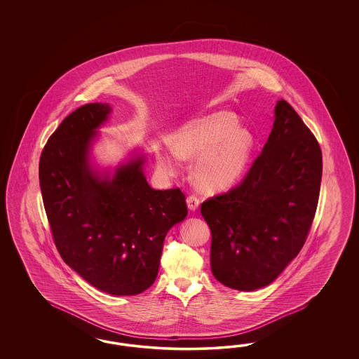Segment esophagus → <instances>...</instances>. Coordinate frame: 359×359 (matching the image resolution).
Masks as SVG:
<instances>
[{
	"label": "esophagus",
	"mask_w": 359,
	"mask_h": 359,
	"mask_svg": "<svg viewBox=\"0 0 359 359\" xmlns=\"http://www.w3.org/2000/svg\"><path fill=\"white\" fill-rule=\"evenodd\" d=\"M187 205L189 210H197L200 207V200L195 195L188 196L187 197Z\"/></svg>",
	"instance_id": "1"
}]
</instances>
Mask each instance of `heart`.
Here are the masks:
<instances>
[{"label": "heart", "mask_w": 359, "mask_h": 359, "mask_svg": "<svg viewBox=\"0 0 359 359\" xmlns=\"http://www.w3.org/2000/svg\"><path fill=\"white\" fill-rule=\"evenodd\" d=\"M255 147L250 130L238 126L230 111H216L188 121L171 137V149L155 152L164 176L183 171L182 161H194L192 177L201 189L217 192L234 184L246 171Z\"/></svg>", "instance_id": "heart-1"}]
</instances>
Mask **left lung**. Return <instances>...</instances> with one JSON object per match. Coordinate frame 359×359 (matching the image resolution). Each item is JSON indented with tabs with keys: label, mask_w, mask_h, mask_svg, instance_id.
Returning <instances> with one entry per match:
<instances>
[{
	"label": "left lung",
	"mask_w": 359,
	"mask_h": 359,
	"mask_svg": "<svg viewBox=\"0 0 359 359\" xmlns=\"http://www.w3.org/2000/svg\"><path fill=\"white\" fill-rule=\"evenodd\" d=\"M245 179L201 204L212 231L210 269L218 282L255 291L273 282L304 246L318 203L323 154L285 101Z\"/></svg>",
	"instance_id": "1"
}]
</instances>
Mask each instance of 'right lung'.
Masks as SVG:
<instances>
[{"instance_id":"right-lung-1","label":"right lung","mask_w":359,"mask_h":359,"mask_svg":"<svg viewBox=\"0 0 359 359\" xmlns=\"http://www.w3.org/2000/svg\"><path fill=\"white\" fill-rule=\"evenodd\" d=\"M110 113L107 102H93L65 117L44 146L39 184L63 261L100 291L133 296L155 282L164 238L188 210L179 188L149 185L143 152L113 171L93 164L92 146Z\"/></svg>"}]
</instances>
